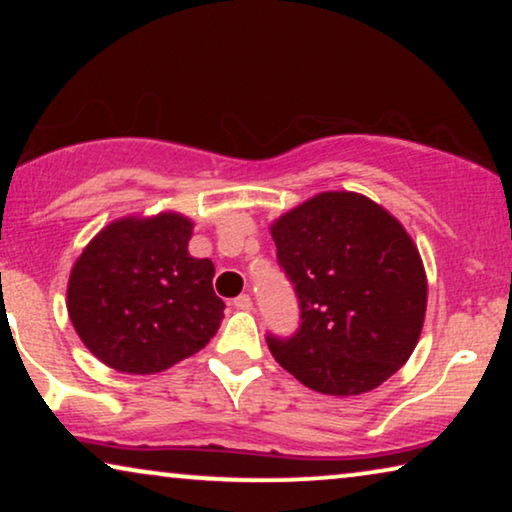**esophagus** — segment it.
I'll use <instances>...</instances> for the list:
<instances>
[{"mask_svg":"<svg viewBox=\"0 0 512 512\" xmlns=\"http://www.w3.org/2000/svg\"><path fill=\"white\" fill-rule=\"evenodd\" d=\"M233 307H235V310H244V312H249L251 307H254V303H251V298L247 296V293H242V296H237V298L233 300Z\"/></svg>","mask_w":512,"mask_h":512,"instance_id":"esophagus-1","label":"esophagus"}]
</instances>
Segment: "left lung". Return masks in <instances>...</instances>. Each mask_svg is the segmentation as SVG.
<instances>
[{
	"mask_svg": "<svg viewBox=\"0 0 512 512\" xmlns=\"http://www.w3.org/2000/svg\"><path fill=\"white\" fill-rule=\"evenodd\" d=\"M296 286L300 331L268 335L284 370L319 394L359 396L415 352L426 317V270L394 214L352 191H324L270 223Z\"/></svg>",
	"mask_w": 512,
	"mask_h": 512,
	"instance_id": "8db88e82",
	"label": "left lung"
}]
</instances>
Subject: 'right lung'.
<instances>
[{
	"label": "right lung",
	"instance_id": "1",
	"mask_svg": "<svg viewBox=\"0 0 512 512\" xmlns=\"http://www.w3.org/2000/svg\"><path fill=\"white\" fill-rule=\"evenodd\" d=\"M179 212L123 216L76 258L67 312L88 352L128 375H153L200 352L223 319L214 263L188 254Z\"/></svg>",
	"mask_w": 512,
	"mask_h": 512
}]
</instances>
